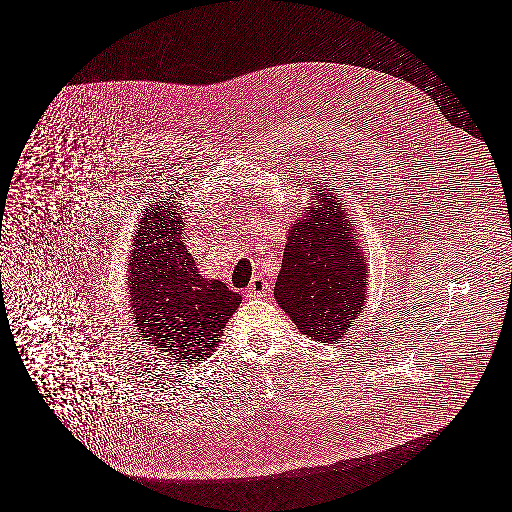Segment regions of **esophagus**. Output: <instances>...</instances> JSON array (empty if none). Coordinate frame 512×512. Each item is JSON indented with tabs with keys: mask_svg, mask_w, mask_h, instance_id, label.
<instances>
[{
	"mask_svg": "<svg viewBox=\"0 0 512 512\" xmlns=\"http://www.w3.org/2000/svg\"><path fill=\"white\" fill-rule=\"evenodd\" d=\"M266 291H268V281H266V279L253 278V281L249 283V298H261V296H264Z\"/></svg>",
	"mask_w": 512,
	"mask_h": 512,
	"instance_id": "34e87169",
	"label": "esophagus"
}]
</instances>
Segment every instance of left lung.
Listing matches in <instances>:
<instances>
[{"instance_id": "8db88e82", "label": "left lung", "mask_w": 512, "mask_h": 512, "mask_svg": "<svg viewBox=\"0 0 512 512\" xmlns=\"http://www.w3.org/2000/svg\"><path fill=\"white\" fill-rule=\"evenodd\" d=\"M310 208L289 229L274 296L296 328L313 340L340 341L364 306L366 257L353 238L351 219L328 186L311 187Z\"/></svg>"}]
</instances>
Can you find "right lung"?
<instances>
[{
  "mask_svg": "<svg viewBox=\"0 0 512 512\" xmlns=\"http://www.w3.org/2000/svg\"><path fill=\"white\" fill-rule=\"evenodd\" d=\"M174 199L142 214L129 257V295L140 338L178 364H193L216 351L242 296L199 274L180 238L184 216Z\"/></svg>",
  "mask_w": 512,
  "mask_h": 512,
  "instance_id": "obj_1",
  "label": "right lung"
}]
</instances>
